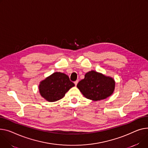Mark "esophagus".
<instances>
[{
  "mask_svg": "<svg viewBox=\"0 0 148 148\" xmlns=\"http://www.w3.org/2000/svg\"><path fill=\"white\" fill-rule=\"evenodd\" d=\"M78 83V80H76L75 82H74V84H75V86H77V83Z\"/></svg>",
  "mask_w": 148,
  "mask_h": 148,
  "instance_id": "34e87169",
  "label": "esophagus"
}]
</instances>
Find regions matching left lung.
I'll return each mask as SVG.
<instances>
[{
    "label": "left lung",
    "mask_w": 148,
    "mask_h": 148,
    "mask_svg": "<svg viewBox=\"0 0 148 148\" xmlns=\"http://www.w3.org/2000/svg\"><path fill=\"white\" fill-rule=\"evenodd\" d=\"M77 87L87 99L98 101L106 99L114 93L115 82L110 76L92 70L85 74Z\"/></svg>",
    "instance_id": "1"
}]
</instances>
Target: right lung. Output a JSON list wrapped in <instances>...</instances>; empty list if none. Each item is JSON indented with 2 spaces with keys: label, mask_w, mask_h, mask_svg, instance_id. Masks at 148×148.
I'll return each mask as SVG.
<instances>
[{
  "label": "right lung",
  "mask_w": 148,
  "mask_h": 148,
  "mask_svg": "<svg viewBox=\"0 0 148 148\" xmlns=\"http://www.w3.org/2000/svg\"><path fill=\"white\" fill-rule=\"evenodd\" d=\"M74 86L67 75L61 72H55L40 82L38 90L45 100L53 102L61 99Z\"/></svg>",
  "instance_id": "obj_1"
}]
</instances>
